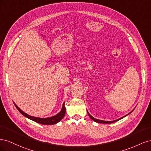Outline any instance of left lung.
Wrapping results in <instances>:
<instances>
[{"label": "left lung", "mask_w": 151, "mask_h": 151, "mask_svg": "<svg viewBox=\"0 0 151 151\" xmlns=\"http://www.w3.org/2000/svg\"><path fill=\"white\" fill-rule=\"evenodd\" d=\"M133 111H134V109H133ZM132 111H131L130 113H132ZM88 115H89V117L91 118V119H92L93 120H94V122H97V123H113V122H116V121H118V120H120V119H122V118H123V117H125V116H124L123 117H122V118H120V119H118V120H114V121H110V122H108V121H103V120H98V119H96V118H94V117H93L92 116H91L90 114L88 113ZM126 115V116H127Z\"/></svg>", "instance_id": "left-lung-1"}]
</instances>
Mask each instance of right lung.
Listing matches in <instances>:
<instances>
[{"instance_id": "add662e5", "label": "right lung", "mask_w": 151, "mask_h": 151, "mask_svg": "<svg viewBox=\"0 0 151 151\" xmlns=\"http://www.w3.org/2000/svg\"><path fill=\"white\" fill-rule=\"evenodd\" d=\"M14 105L16 106V108L18 109V111H19L22 114V115H23L24 116L27 117L31 120H33L36 122L40 123V124H43V125H50L55 124V123L60 122L62 119V118L64 117V116L65 115V111H66V108L65 107V103H64L63 104L62 110L60 111V113H58L57 115H55L52 117H50V118H40L34 117V116H31L30 115H28V114L25 113L24 112L22 111L21 109L18 108L16 104H14Z\"/></svg>"}]
</instances>
